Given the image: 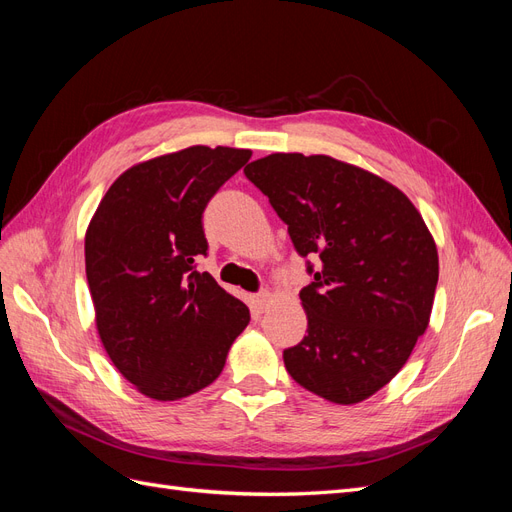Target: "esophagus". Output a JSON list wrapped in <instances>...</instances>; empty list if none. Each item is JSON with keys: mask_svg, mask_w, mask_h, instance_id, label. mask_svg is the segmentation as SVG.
I'll list each match as a JSON object with an SVG mask.
<instances>
[{"mask_svg": "<svg viewBox=\"0 0 512 512\" xmlns=\"http://www.w3.org/2000/svg\"><path fill=\"white\" fill-rule=\"evenodd\" d=\"M269 301H271V294L267 290H262V292H258V294H254V297H252V303H254V307L258 309V312H265Z\"/></svg>", "mask_w": 512, "mask_h": 512, "instance_id": "1", "label": "esophagus"}]
</instances>
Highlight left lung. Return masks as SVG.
<instances>
[{"instance_id":"obj_1","label":"left lung","mask_w":512,"mask_h":512,"mask_svg":"<svg viewBox=\"0 0 512 512\" xmlns=\"http://www.w3.org/2000/svg\"><path fill=\"white\" fill-rule=\"evenodd\" d=\"M288 226L294 250L320 258L301 292L307 335L284 350L294 382L359 404L406 365L429 324L438 250L410 198L329 156L271 153L245 166Z\"/></svg>"}]
</instances>
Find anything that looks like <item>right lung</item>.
I'll list each match as a JSON object with an SVG mask.
<instances>
[{
  "instance_id": "obj_1",
  "label": "right lung",
  "mask_w": 512,
  "mask_h": 512,
  "mask_svg": "<svg viewBox=\"0 0 512 512\" xmlns=\"http://www.w3.org/2000/svg\"><path fill=\"white\" fill-rule=\"evenodd\" d=\"M252 158L196 145L128 168L108 188L85 235L96 327L119 374L143 395L175 401L222 374L250 309L209 273L203 211Z\"/></svg>"
}]
</instances>
